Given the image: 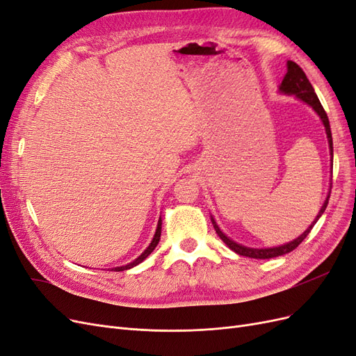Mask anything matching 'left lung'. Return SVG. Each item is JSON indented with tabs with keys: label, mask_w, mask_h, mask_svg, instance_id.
Instances as JSON below:
<instances>
[{
	"label": "left lung",
	"mask_w": 356,
	"mask_h": 356,
	"mask_svg": "<svg viewBox=\"0 0 356 356\" xmlns=\"http://www.w3.org/2000/svg\"><path fill=\"white\" fill-rule=\"evenodd\" d=\"M286 65H288V72H286V75L284 77L281 88H279V89H281V92H284V93H286V95H296L297 98H300L301 101H305L306 104H309V105L312 106V108H314V110L318 113V115L321 117L322 123H324V126H325V132H327L328 144H330V152H331V157H332V136H331L330 122H328V117H327V113H325V110H324V106L321 105V102H319V99H318V96H316V93H315V89L312 88V84H310V81L307 80L305 71L301 70V68L297 65V63L293 62V60H288ZM330 195H331V190H330ZM328 199H330V196L327 197V200H325V203H324V207L321 208V211H319V213H318L316 220L314 221V224H312L310 227H309L303 234L300 236V238H297L296 241L289 242V243H286V245L276 246V248H264V250H254V248H246V246L238 245L236 242H233L232 239H229L227 236H225V234L218 229V225L215 224L213 220H212V224H213L215 232H217V234L221 238V241H222L225 245H227L232 251H234L236 254L243 255V257H250V258H273V257H279V255H284V254H286V252L294 251L296 248L306 239V236L310 233L312 229H314V225L316 224V221L319 220L321 215L324 213V211H325V208H327V204H328Z\"/></svg>",
	"instance_id": "obj_1"
}]
</instances>
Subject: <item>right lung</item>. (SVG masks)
I'll use <instances>...</instances> for the list:
<instances>
[{
  "instance_id": "1",
  "label": "right lung",
  "mask_w": 356,
  "mask_h": 356,
  "mask_svg": "<svg viewBox=\"0 0 356 356\" xmlns=\"http://www.w3.org/2000/svg\"><path fill=\"white\" fill-rule=\"evenodd\" d=\"M160 234H161V220H159V224H157V230H156V234H154V238H153V241H152V243L148 245V248L147 250L139 255L135 261H132V263H129V264H126V266H122V267H115V268H113V270H115V272H123V270H127V268H132V267H135L136 264H139V263H143L145 258L152 254L153 251H154V248L157 246V243H159V241H160Z\"/></svg>"
}]
</instances>
